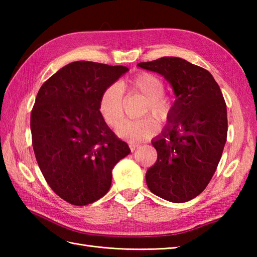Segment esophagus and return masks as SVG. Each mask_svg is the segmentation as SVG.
<instances>
[{
	"label": "esophagus",
	"mask_w": 257,
	"mask_h": 257,
	"mask_svg": "<svg viewBox=\"0 0 257 257\" xmlns=\"http://www.w3.org/2000/svg\"><path fill=\"white\" fill-rule=\"evenodd\" d=\"M139 146H140V145L137 144V143H129V148H130V150H132V151L137 149Z\"/></svg>",
	"instance_id": "esophagus-1"
}]
</instances>
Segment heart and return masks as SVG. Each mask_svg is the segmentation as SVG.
Returning a JSON list of instances; mask_svg holds the SVG:
<instances>
[{"mask_svg": "<svg viewBox=\"0 0 257 257\" xmlns=\"http://www.w3.org/2000/svg\"><path fill=\"white\" fill-rule=\"evenodd\" d=\"M122 91L135 92L147 100L144 113L149 112L158 122L163 123L170 117L173 109V100L163 96L165 81L159 76L148 72H141L123 83L111 85L102 91L99 99V112L105 122L116 128L123 118ZM118 136L130 143H138L152 137L157 133V123L149 117L130 120L123 122L117 130Z\"/></svg>", "mask_w": 257, "mask_h": 257, "instance_id": "1", "label": "heart"}]
</instances>
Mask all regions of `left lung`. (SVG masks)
Listing matches in <instances>:
<instances>
[{
    "label": "left lung",
    "instance_id": "1",
    "mask_svg": "<svg viewBox=\"0 0 257 257\" xmlns=\"http://www.w3.org/2000/svg\"><path fill=\"white\" fill-rule=\"evenodd\" d=\"M138 66L161 74L177 96L166 129L152 145L158 159L146 174L152 193L174 203L194 199L209 184L227 137L226 103L206 69L179 57Z\"/></svg>",
    "mask_w": 257,
    "mask_h": 257
}]
</instances>
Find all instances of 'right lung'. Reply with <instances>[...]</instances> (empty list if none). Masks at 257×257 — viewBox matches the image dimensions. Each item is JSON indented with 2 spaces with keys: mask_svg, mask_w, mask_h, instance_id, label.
<instances>
[{
  "mask_svg": "<svg viewBox=\"0 0 257 257\" xmlns=\"http://www.w3.org/2000/svg\"><path fill=\"white\" fill-rule=\"evenodd\" d=\"M124 66L78 61L51 76L31 112L32 145L46 182L68 203L99 200L111 185V170L130 149L99 112L107 87L128 72Z\"/></svg>",
  "mask_w": 257,
  "mask_h": 257,
  "instance_id": "obj_1",
  "label": "right lung"
}]
</instances>
